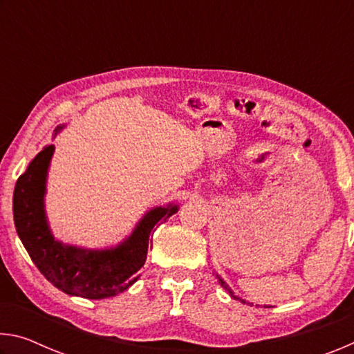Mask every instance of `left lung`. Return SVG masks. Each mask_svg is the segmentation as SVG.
Segmentation results:
<instances>
[{
  "label": "left lung",
  "instance_id": "obj_1",
  "mask_svg": "<svg viewBox=\"0 0 354 354\" xmlns=\"http://www.w3.org/2000/svg\"><path fill=\"white\" fill-rule=\"evenodd\" d=\"M218 281H220V284H221V286H223V287H225V289H227V287H226V284H225V283H223V281H221V279H220V278H218ZM227 290H230V289H227ZM230 293H231V297H232V298H237V297H236V295H234V293H232V292H231V290H230ZM237 299H241V298H237ZM241 301H242V303H245V301H243V299H241Z\"/></svg>",
  "mask_w": 354,
  "mask_h": 354
}]
</instances>
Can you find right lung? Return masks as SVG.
I'll use <instances>...</instances> for the list:
<instances>
[{
    "label": "right lung",
    "instance_id": "add662e5",
    "mask_svg": "<svg viewBox=\"0 0 354 354\" xmlns=\"http://www.w3.org/2000/svg\"><path fill=\"white\" fill-rule=\"evenodd\" d=\"M62 127L56 128V133ZM55 147L48 145L35 156L17 179L14 220L17 232L39 272L68 295L101 299L127 290L140 277L153 232L159 221L178 211V206L156 207L140 220L133 234L113 250H81L56 242L44 211L45 179Z\"/></svg>",
    "mask_w": 354,
    "mask_h": 354
}]
</instances>
